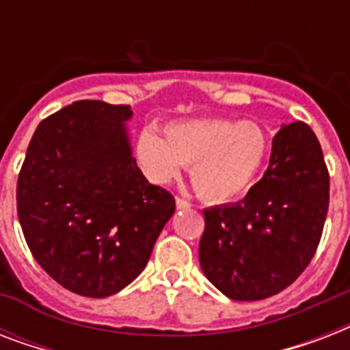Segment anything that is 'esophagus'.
Returning a JSON list of instances; mask_svg holds the SVG:
<instances>
[{"label": "esophagus", "mask_w": 350, "mask_h": 350, "mask_svg": "<svg viewBox=\"0 0 350 350\" xmlns=\"http://www.w3.org/2000/svg\"><path fill=\"white\" fill-rule=\"evenodd\" d=\"M176 207L178 211H187V208H191V202H187L183 198H176Z\"/></svg>", "instance_id": "obj_1"}]
</instances>
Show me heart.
Returning a JSON list of instances; mask_svg holds the SVG:
<instances>
[{
  "instance_id": "1",
  "label": "heart",
  "mask_w": 350,
  "mask_h": 350,
  "mask_svg": "<svg viewBox=\"0 0 350 350\" xmlns=\"http://www.w3.org/2000/svg\"><path fill=\"white\" fill-rule=\"evenodd\" d=\"M136 154L154 181L174 180L185 165L198 196L227 203L243 196L260 176L271 137L254 121H178L165 126V137L147 126L137 137Z\"/></svg>"
}]
</instances>
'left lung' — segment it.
<instances>
[{
    "label": "left lung",
    "mask_w": 350,
    "mask_h": 350,
    "mask_svg": "<svg viewBox=\"0 0 350 350\" xmlns=\"http://www.w3.org/2000/svg\"><path fill=\"white\" fill-rule=\"evenodd\" d=\"M329 208V170L307 123L283 125L265 174L234 205L205 208L200 265L236 301H258L287 288L320 243Z\"/></svg>",
    "instance_id": "8db88e82"
}]
</instances>
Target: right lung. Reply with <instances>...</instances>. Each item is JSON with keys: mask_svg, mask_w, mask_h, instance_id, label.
<instances>
[{"mask_svg": "<svg viewBox=\"0 0 350 350\" xmlns=\"http://www.w3.org/2000/svg\"><path fill=\"white\" fill-rule=\"evenodd\" d=\"M129 105L81 100L45 118L19 170L21 230L41 269L70 293L107 298L145 269L174 196L132 158Z\"/></svg>", "mask_w": 350, "mask_h": 350, "instance_id": "add662e5", "label": "right lung"}]
</instances>
